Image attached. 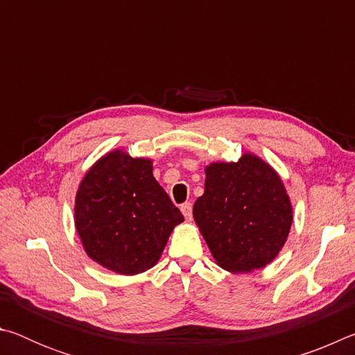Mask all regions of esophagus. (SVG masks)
Instances as JSON below:
<instances>
[{
  "mask_svg": "<svg viewBox=\"0 0 355 355\" xmlns=\"http://www.w3.org/2000/svg\"><path fill=\"white\" fill-rule=\"evenodd\" d=\"M180 209H182V213L186 218V220L192 219V205H191V203H183L182 208H180Z\"/></svg>",
  "mask_w": 355,
  "mask_h": 355,
  "instance_id": "esophagus-1",
  "label": "esophagus"
}]
</instances>
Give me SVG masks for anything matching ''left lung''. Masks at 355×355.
Wrapping results in <instances>:
<instances>
[{
	"mask_svg": "<svg viewBox=\"0 0 355 355\" xmlns=\"http://www.w3.org/2000/svg\"><path fill=\"white\" fill-rule=\"evenodd\" d=\"M211 255L228 272L271 263L286 243L293 205L271 164L254 153L205 167V191L192 208Z\"/></svg>",
	"mask_w": 355,
	"mask_h": 355,
	"instance_id": "8db88e82",
	"label": "left lung"
}]
</instances>
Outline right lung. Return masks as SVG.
<instances>
[{
    "label": "right lung",
    "mask_w": 355,
    "mask_h": 355,
    "mask_svg": "<svg viewBox=\"0 0 355 355\" xmlns=\"http://www.w3.org/2000/svg\"><path fill=\"white\" fill-rule=\"evenodd\" d=\"M73 209L87 257L122 275L153 268L184 220L155 180L152 159L133 158L123 148L107 152L86 172Z\"/></svg>",
    "instance_id": "obj_1"
}]
</instances>
